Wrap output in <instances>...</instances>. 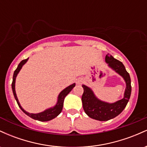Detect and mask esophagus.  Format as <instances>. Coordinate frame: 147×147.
Returning a JSON list of instances; mask_svg holds the SVG:
<instances>
[{"label": "esophagus", "mask_w": 147, "mask_h": 147, "mask_svg": "<svg viewBox=\"0 0 147 147\" xmlns=\"http://www.w3.org/2000/svg\"><path fill=\"white\" fill-rule=\"evenodd\" d=\"M81 83H82V80H81V79H78V80L77 81V84H79Z\"/></svg>", "instance_id": "obj_1"}]
</instances>
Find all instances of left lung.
I'll return each mask as SVG.
<instances>
[{"instance_id":"1","label":"left lung","mask_w":147,"mask_h":147,"mask_svg":"<svg viewBox=\"0 0 147 147\" xmlns=\"http://www.w3.org/2000/svg\"><path fill=\"white\" fill-rule=\"evenodd\" d=\"M105 60L111 68L122 76L126 82V88L124 98L113 104H109L96 98L92 91L88 87L82 85L84 93L82 101L84 110L89 117L99 121L109 120L120 114L126 107L131 93V78L123 63L111 55H106Z\"/></svg>"}]
</instances>
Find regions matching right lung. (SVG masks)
Here are the masks:
<instances>
[{"label":"right lung","mask_w":147,"mask_h":147,"mask_svg":"<svg viewBox=\"0 0 147 147\" xmlns=\"http://www.w3.org/2000/svg\"><path fill=\"white\" fill-rule=\"evenodd\" d=\"M28 58L26 59H23V61H21V63L18 64L17 68L15 70V71L14 72V75H13V81H12V83H11V88H12V91H13V93H14V97L15 99H16V102H17V104L18 106L20 107V109H21V110L27 115H28L29 117H32V119H36V120H38V121H41V122H46V121L51 120V119L56 117L59 114H60V113L61 112L62 109H63V106L64 99H65V96L68 95L69 92L72 90V89L75 86V84H72V85H70V86L67 87L66 88H65L63 91L61 92V93L59 94V97H58V102H57V105L55 106V107L51 108V109H48V110L43 111V112L42 113H40L34 114V113H30L26 112V111L22 109L21 105H20L19 102H18L17 97H16V91H15V80H16V77L18 75V72L20 71V70L21 69L22 66L26 63V61H28Z\"/></svg>","instance_id":"obj_1"}]
</instances>
